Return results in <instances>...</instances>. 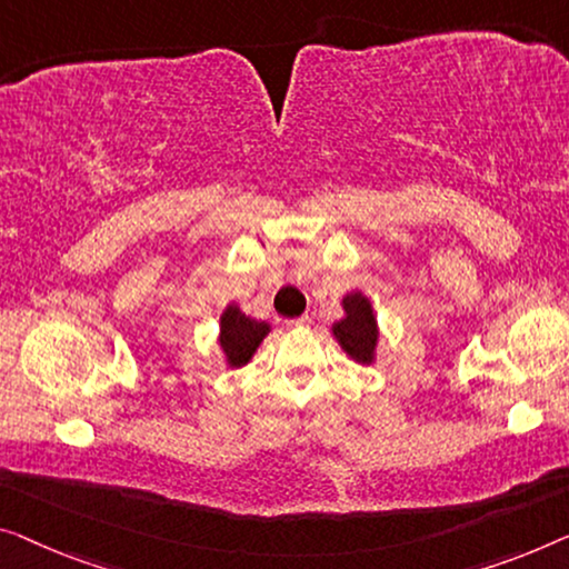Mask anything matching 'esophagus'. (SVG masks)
<instances>
[{
	"mask_svg": "<svg viewBox=\"0 0 569 569\" xmlns=\"http://www.w3.org/2000/svg\"><path fill=\"white\" fill-rule=\"evenodd\" d=\"M309 325H311L309 313H303V317H296V319L288 321V327H293V329H303V327H309Z\"/></svg>",
	"mask_w": 569,
	"mask_h": 569,
	"instance_id": "obj_1",
	"label": "esophagus"
}]
</instances>
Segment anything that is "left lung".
I'll return each mask as SVG.
<instances>
[{
  "instance_id": "1",
  "label": "left lung",
  "mask_w": 569,
  "mask_h": 569,
  "mask_svg": "<svg viewBox=\"0 0 569 569\" xmlns=\"http://www.w3.org/2000/svg\"><path fill=\"white\" fill-rule=\"evenodd\" d=\"M342 309L345 317L335 321L332 335L355 362L370 366L376 360L378 347V321L376 313H372L370 299L360 291H352L342 299Z\"/></svg>"
}]
</instances>
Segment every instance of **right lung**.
Instances as JSON below:
<instances>
[{"mask_svg": "<svg viewBox=\"0 0 569 569\" xmlns=\"http://www.w3.org/2000/svg\"><path fill=\"white\" fill-rule=\"evenodd\" d=\"M268 332H270L268 321L250 319L248 313L240 311V307L230 303V307L222 311V319H219V347H222L227 366L230 368L248 366L250 358L256 355V350Z\"/></svg>", "mask_w": 569, "mask_h": 569, "instance_id": "add662e5", "label": "right lung"}]
</instances>
